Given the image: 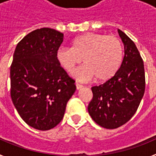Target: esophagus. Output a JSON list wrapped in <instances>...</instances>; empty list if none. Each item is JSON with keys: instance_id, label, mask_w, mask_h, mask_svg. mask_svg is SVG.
<instances>
[{"instance_id": "obj_1", "label": "esophagus", "mask_w": 156, "mask_h": 156, "mask_svg": "<svg viewBox=\"0 0 156 156\" xmlns=\"http://www.w3.org/2000/svg\"><path fill=\"white\" fill-rule=\"evenodd\" d=\"M76 87L77 90H79V89H80V88L83 87V85L80 84L78 82H76Z\"/></svg>"}]
</instances>
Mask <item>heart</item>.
I'll return each mask as SVG.
<instances>
[{"label": "heart", "mask_w": 156, "mask_h": 156, "mask_svg": "<svg viewBox=\"0 0 156 156\" xmlns=\"http://www.w3.org/2000/svg\"><path fill=\"white\" fill-rule=\"evenodd\" d=\"M124 56L122 42L115 36L87 33L71 41V47H61L56 51L59 65L68 73L77 65L84 66L74 72V76L82 81L95 78L97 82L111 80L120 69Z\"/></svg>", "instance_id": "1"}]
</instances>
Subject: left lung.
Segmentation results:
<instances>
[{
	"mask_svg": "<svg viewBox=\"0 0 156 156\" xmlns=\"http://www.w3.org/2000/svg\"><path fill=\"white\" fill-rule=\"evenodd\" d=\"M124 57L120 69L109 80L91 87L93 98L88 112L96 123L115 129L131 119L145 90L144 62L133 41L120 30Z\"/></svg>",
	"mask_w": 156,
	"mask_h": 156,
	"instance_id": "8db88e82",
	"label": "left lung"
}]
</instances>
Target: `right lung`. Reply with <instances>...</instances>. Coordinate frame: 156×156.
I'll use <instances>...</instances> for the list:
<instances>
[{
	"instance_id": "right-lung-1",
	"label": "right lung",
	"mask_w": 156,
	"mask_h": 156,
	"mask_svg": "<svg viewBox=\"0 0 156 156\" xmlns=\"http://www.w3.org/2000/svg\"><path fill=\"white\" fill-rule=\"evenodd\" d=\"M64 34L51 28L32 31L19 41L11 65V97L29 126L48 130L64 116L75 80L56 59Z\"/></svg>"
}]
</instances>
